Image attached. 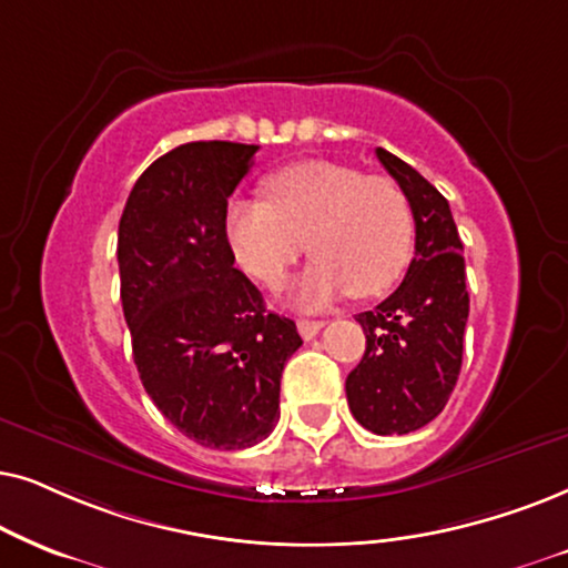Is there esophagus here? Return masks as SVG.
Wrapping results in <instances>:
<instances>
[{"mask_svg":"<svg viewBox=\"0 0 568 568\" xmlns=\"http://www.w3.org/2000/svg\"><path fill=\"white\" fill-rule=\"evenodd\" d=\"M296 327H298V335H301V337L312 339V337L320 335V329L324 327V324H322V322H312V320H298Z\"/></svg>","mask_w":568,"mask_h":568,"instance_id":"obj_1","label":"esophagus"}]
</instances>
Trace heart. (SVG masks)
Returning a JSON list of instances; mask_svg holds the SVG:
<instances>
[{
    "instance_id": "obj_1",
    "label": "heart",
    "mask_w": 568,
    "mask_h": 568,
    "mask_svg": "<svg viewBox=\"0 0 568 568\" xmlns=\"http://www.w3.org/2000/svg\"><path fill=\"white\" fill-rule=\"evenodd\" d=\"M267 202L236 200L225 215L233 254L248 275L277 285L306 252L293 304L314 312L351 293L372 298L403 275L413 254L415 217L403 186L363 176L351 165L304 161L272 173Z\"/></svg>"
}]
</instances>
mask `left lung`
I'll return each instance as SVG.
<instances>
[{"mask_svg": "<svg viewBox=\"0 0 568 568\" xmlns=\"http://www.w3.org/2000/svg\"><path fill=\"white\" fill-rule=\"evenodd\" d=\"M376 158L410 200L415 256L399 288L355 316L366 353L347 374L345 395L363 428L403 436L434 420L455 389L470 296L449 202L397 155L376 148Z\"/></svg>", "mask_w": 568, "mask_h": 568, "instance_id": "1", "label": "left lung"}]
</instances>
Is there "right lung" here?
Wrapping results in <instances>:
<instances>
[{
  "label": "right lung",
  "mask_w": 568,
  "mask_h": 568,
  "mask_svg": "<svg viewBox=\"0 0 568 568\" xmlns=\"http://www.w3.org/2000/svg\"><path fill=\"white\" fill-rule=\"evenodd\" d=\"M256 145L186 142L150 163L119 221L121 306L158 410L210 449H246L280 418L296 322L264 308L225 233Z\"/></svg>",
  "instance_id": "right-lung-1"
}]
</instances>
